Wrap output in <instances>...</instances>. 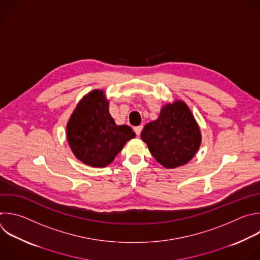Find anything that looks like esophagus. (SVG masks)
Wrapping results in <instances>:
<instances>
[{"mask_svg": "<svg viewBox=\"0 0 260 260\" xmlns=\"http://www.w3.org/2000/svg\"><path fill=\"white\" fill-rule=\"evenodd\" d=\"M142 128H143V126H142V125L136 126V127L134 128V131H135V133H136V135H137L138 137L140 136V134H141V132H142Z\"/></svg>", "mask_w": 260, "mask_h": 260, "instance_id": "1", "label": "esophagus"}]
</instances>
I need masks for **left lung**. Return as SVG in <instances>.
<instances>
[{"label":"left lung","instance_id":"obj_1","mask_svg":"<svg viewBox=\"0 0 260 260\" xmlns=\"http://www.w3.org/2000/svg\"><path fill=\"white\" fill-rule=\"evenodd\" d=\"M141 139L162 166L187 164L201 145L199 125L188 105L181 100L167 103L158 118L144 126Z\"/></svg>","mask_w":260,"mask_h":260}]
</instances>
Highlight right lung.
Wrapping results in <instances>:
<instances>
[{
  "instance_id": "obj_1",
  "label": "right lung",
  "mask_w": 260,
  "mask_h": 260,
  "mask_svg": "<svg viewBox=\"0 0 260 260\" xmlns=\"http://www.w3.org/2000/svg\"><path fill=\"white\" fill-rule=\"evenodd\" d=\"M66 136L74 156L92 167H105L136 137L128 125H117L103 90L85 95L71 114Z\"/></svg>"
}]
</instances>
